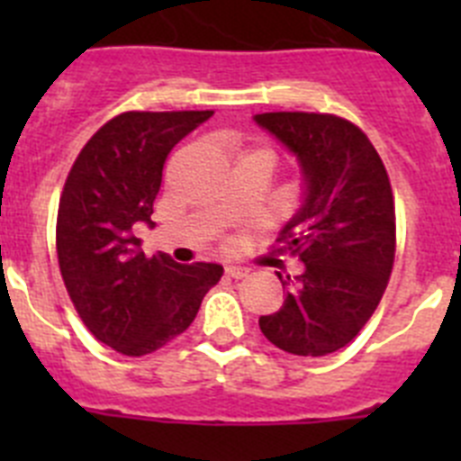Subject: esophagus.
I'll return each mask as SVG.
<instances>
[{
	"label": "esophagus",
	"instance_id": "esophagus-1",
	"mask_svg": "<svg viewBox=\"0 0 461 461\" xmlns=\"http://www.w3.org/2000/svg\"><path fill=\"white\" fill-rule=\"evenodd\" d=\"M226 275L233 276V279H244V276L249 275L247 267H240V266H226Z\"/></svg>",
	"mask_w": 461,
	"mask_h": 461
}]
</instances>
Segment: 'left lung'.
<instances>
[{
  "instance_id": "1",
  "label": "left lung",
  "mask_w": 461,
  "mask_h": 461,
  "mask_svg": "<svg viewBox=\"0 0 461 461\" xmlns=\"http://www.w3.org/2000/svg\"><path fill=\"white\" fill-rule=\"evenodd\" d=\"M258 126L297 157L304 203L275 249L304 263L276 276L279 312L260 316L267 341L293 356L321 357L351 344L381 303L397 247L388 170L360 126L328 113H263Z\"/></svg>"
}]
</instances>
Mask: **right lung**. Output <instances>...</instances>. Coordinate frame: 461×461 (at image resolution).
I'll return each mask as SVG.
<instances>
[{"label": "right lung", "instance_id": "obj_1", "mask_svg": "<svg viewBox=\"0 0 461 461\" xmlns=\"http://www.w3.org/2000/svg\"><path fill=\"white\" fill-rule=\"evenodd\" d=\"M212 110L142 113L105 122L73 161L57 210V260L85 328L122 356L154 353L182 335L223 275L217 263L180 266L142 254L133 235L152 223L170 149Z\"/></svg>", "mask_w": 461, "mask_h": 461}]
</instances>
